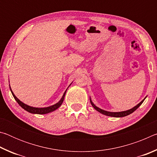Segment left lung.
Wrapping results in <instances>:
<instances>
[{
  "label": "left lung",
  "instance_id": "obj_1",
  "mask_svg": "<svg viewBox=\"0 0 157 157\" xmlns=\"http://www.w3.org/2000/svg\"><path fill=\"white\" fill-rule=\"evenodd\" d=\"M145 98L141 101V102H140V103H139V104L135 106V107H134L132 109H130L127 110V111H120V112H110V111H105V110H103V109H101L96 107V106H95L94 104V103H93V102H92L91 100V98H90V101H91V105H92L93 107H94V108L96 110V111H98V112H100V113H101L102 114H104V115L108 116L116 117V118H119V117L127 116H128V115H129V114H131L132 113L134 112L135 110H136L137 109L139 108L140 105H141V104L143 102V101L145 100Z\"/></svg>",
  "mask_w": 157,
  "mask_h": 157
}]
</instances>
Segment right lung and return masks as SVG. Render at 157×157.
Wrapping results in <instances>:
<instances>
[{
  "instance_id": "add662e5",
  "label": "right lung",
  "mask_w": 157,
  "mask_h": 157,
  "mask_svg": "<svg viewBox=\"0 0 157 157\" xmlns=\"http://www.w3.org/2000/svg\"><path fill=\"white\" fill-rule=\"evenodd\" d=\"M71 85V84H70ZM10 90H11V92L12 94L13 97L14 98L15 100L17 101L18 102V104L21 107H22L23 109H25V111H28V112H30L31 113H36V114H46V113H48L50 112H52V111L56 110L57 109L59 108L62 104L63 103V99H64V97H65V94H66V92L67 91V89L66 90V91L64 92V94H63V96L61 98V100L58 102L56 104L53 105L52 106H50V107H44V108H38V107H30V106H29L28 105L25 104V103H23L21 102V100H19L18 99V98L15 96V95L14 94V93L12 92V89H11V87L10 86Z\"/></svg>"
}]
</instances>
